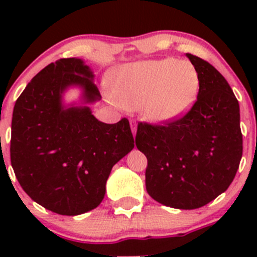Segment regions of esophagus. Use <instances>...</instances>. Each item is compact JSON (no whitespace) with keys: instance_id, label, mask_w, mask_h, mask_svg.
<instances>
[{"instance_id":"34e87169","label":"esophagus","mask_w":257,"mask_h":257,"mask_svg":"<svg viewBox=\"0 0 257 257\" xmlns=\"http://www.w3.org/2000/svg\"><path fill=\"white\" fill-rule=\"evenodd\" d=\"M131 126H132V132H133V136H136L137 133V124L134 120H131Z\"/></svg>"}]
</instances>
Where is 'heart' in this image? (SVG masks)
I'll return each mask as SVG.
<instances>
[{"label":"heart","instance_id":"b5f03b06","mask_svg":"<svg viewBox=\"0 0 257 257\" xmlns=\"http://www.w3.org/2000/svg\"><path fill=\"white\" fill-rule=\"evenodd\" d=\"M110 85L119 105L139 108L147 120L164 124L191 109L200 78L193 63L169 57L124 64L112 73Z\"/></svg>","mask_w":257,"mask_h":257}]
</instances>
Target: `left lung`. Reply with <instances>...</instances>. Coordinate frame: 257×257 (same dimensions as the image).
<instances>
[{
	"label": "left lung",
	"instance_id": "left-lung-1",
	"mask_svg": "<svg viewBox=\"0 0 257 257\" xmlns=\"http://www.w3.org/2000/svg\"><path fill=\"white\" fill-rule=\"evenodd\" d=\"M200 78L198 99L185 115L164 124L141 121L136 145L148 159L147 191L170 208L191 210L224 193L242 157L239 102L209 62L186 53Z\"/></svg>",
	"mask_w": 257,
	"mask_h": 257
}]
</instances>
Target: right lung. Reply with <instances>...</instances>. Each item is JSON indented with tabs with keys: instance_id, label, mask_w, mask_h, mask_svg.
<instances>
[{
	"instance_id": "right-lung-1",
	"label": "right lung",
	"mask_w": 257,
	"mask_h": 257,
	"mask_svg": "<svg viewBox=\"0 0 257 257\" xmlns=\"http://www.w3.org/2000/svg\"><path fill=\"white\" fill-rule=\"evenodd\" d=\"M71 85L85 103L100 99L89 67L61 58L36 74L18 97L11 126V164L32 200L59 215L97 208L113 165L134 148L129 120L102 123L88 107L62 105Z\"/></svg>"
}]
</instances>
